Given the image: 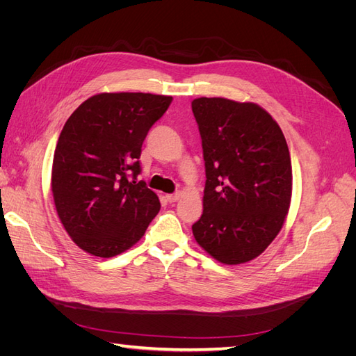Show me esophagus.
I'll return each instance as SVG.
<instances>
[{"instance_id":"1","label":"esophagus","mask_w":356,"mask_h":356,"mask_svg":"<svg viewBox=\"0 0 356 356\" xmlns=\"http://www.w3.org/2000/svg\"><path fill=\"white\" fill-rule=\"evenodd\" d=\"M179 193H174V195H166V200L169 202V203H174V202H177L178 199H179Z\"/></svg>"}]
</instances>
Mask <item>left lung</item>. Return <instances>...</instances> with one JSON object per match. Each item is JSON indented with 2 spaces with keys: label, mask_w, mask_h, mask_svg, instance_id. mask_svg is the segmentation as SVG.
<instances>
[{
  "label": "left lung",
  "mask_w": 356,
  "mask_h": 356,
  "mask_svg": "<svg viewBox=\"0 0 356 356\" xmlns=\"http://www.w3.org/2000/svg\"><path fill=\"white\" fill-rule=\"evenodd\" d=\"M191 110L207 172L193 234L220 263L251 261L281 232L289 209L293 169L285 136L252 102L197 98Z\"/></svg>",
  "instance_id": "8db88e82"
}]
</instances>
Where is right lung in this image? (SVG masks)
Wrapping results in <instances>:
<instances>
[{
  "mask_svg": "<svg viewBox=\"0 0 356 356\" xmlns=\"http://www.w3.org/2000/svg\"><path fill=\"white\" fill-rule=\"evenodd\" d=\"M172 96L99 93L63 126L51 168L60 222L83 251L110 258L143 238L160 211L141 174L143 143Z\"/></svg>",
  "mask_w": 356,
  "mask_h": 356,
  "instance_id": "right-lung-1",
  "label": "right lung"
}]
</instances>
